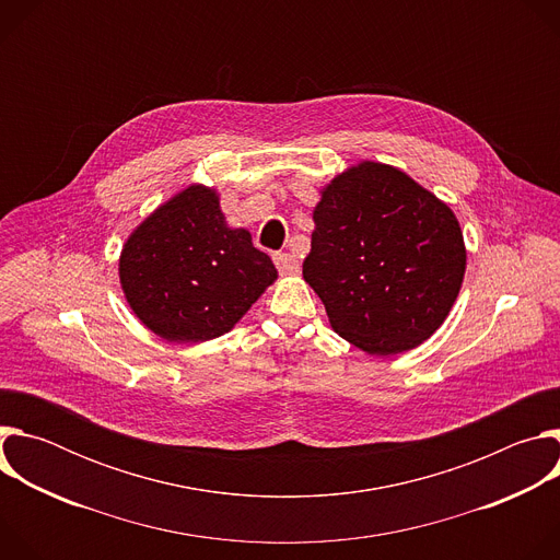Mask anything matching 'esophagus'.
<instances>
[{
  "mask_svg": "<svg viewBox=\"0 0 560 560\" xmlns=\"http://www.w3.org/2000/svg\"><path fill=\"white\" fill-rule=\"evenodd\" d=\"M272 259H275V266L279 268V272H281L283 277H294V275H299V268H301V266H299V261H296L294 255L275 253Z\"/></svg>",
  "mask_w": 560,
  "mask_h": 560,
  "instance_id": "34e87169",
  "label": "esophagus"
}]
</instances>
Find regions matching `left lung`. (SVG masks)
Instances as JSON below:
<instances>
[{
    "mask_svg": "<svg viewBox=\"0 0 560 560\" xmlns=\"http://www.w3.org/2000/svg\"><path fill=\"white\" fill-rule=\"evenodd\" d=\"M312 219L303 279L339 337L387 357L441 328L467 259L447 203L404 171L361 162L322 190Z\"/></svg>",
    "mask_w": 560,
    "mask_h": 560,
    "instance_id": "8db88e82",
    "label": "left lung"
}]
</instances>
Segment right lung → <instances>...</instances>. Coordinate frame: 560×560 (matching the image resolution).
<instances>
[{
	"instance_id": "1",
	"label": "right lung",
	"mask_w": 560,
	"mask_h": 560,
	"mask_svg": "<svg viewBox=\"0 0 560 560\" xmlns=\"http://www.w3.org/2000/svg\"><path fill=\"white\" fill-rule=\"evenodd\" d=\"M119 281L148 330L173 343H201L230 332L277 281V268L246 228L225 223L217 190L192 184L132 230Z\"/></svg>"
}]
</instances>
